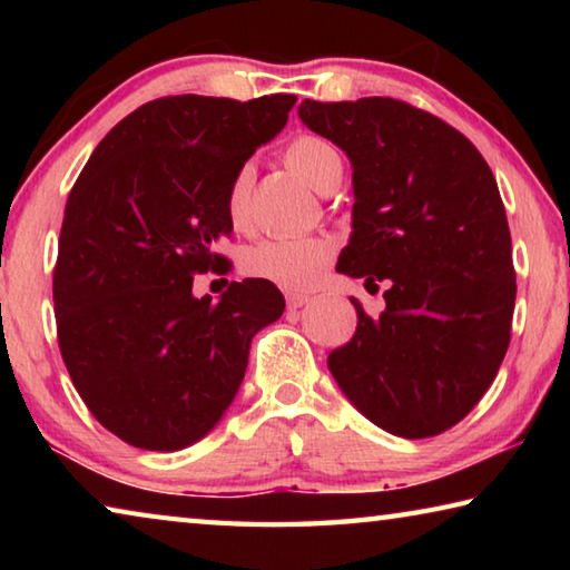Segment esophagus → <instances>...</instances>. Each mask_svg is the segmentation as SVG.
Segmentation results:
<instances>
[{
	"label": "esophagus",
	"instance_id": "obj_1",
	"mask_svg": "<svg viewBox=\"0 0 570 570\" xmlns=\"http://www.w3.org/2000/svg\"><path fill=\"white\" fill-rule=\"evenodd\" d=\"M308 298H312L308 294L288 292V294H286V306H288V308H302V306L308 302Z\"/></svg>",
	"mask_w": 570,
	"mask_h": 570
}]
</instances>
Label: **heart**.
<instances>
[{
	"instance_id": "1",
	"label": "heart",
	"mask_w": 570,
	"mask_h": 570,
	"mask_svg": "<svg viewBox=\"0 0 570 570\" xmlns=\"http://www.w3.org/2000/svg\"><path fill=\"white\" fill-rule=\"evenodd\" d=\"M284 163L320 193L334 190L344 176L340 150L320 135L294 138L284 148ZM250 186H254V168L250 163H244L234 170L224 196L226 218L236 230H246L250 226ZM332 256V244L320 236L266 238L246 248L244 272L278 288H288V292H306L320 282Z\"/></svg>"
}]
</instances>
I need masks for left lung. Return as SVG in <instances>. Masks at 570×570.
<instances>
[{"mask_svg":"<svg viewBox=\"0 0 570 570\" xmlns=\"http://www.w3.org/2000/svg\"><path fill=\"white\" fill-rule=\"evenodd\" d=\"M298 118L354 168L336 272L390 284L380 316L352 298L356 332L326 364L377 428L435 438L482 400L510 344L515 268L493 170L460 130L404 100H304Z\"/></svg>","mask_w":570,"mask_h":570,"instance_id":"8db88e82","label":"left lung"}]
</instances>
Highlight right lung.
<instances>
[{
    "label": "right lung",
    "mask_w": 570,
    "mask_h": 570,
    "mask_svg": "<svg viewBox=\"0 0 570 570\" xmlns=\"http://www.w3.org/2000/svg\"><path fill=\"white\" fill-rule=\"evenodd\" d=\"M294 95L158 98L105 135L65 206L52 276L57 342L92 417L140 450L188 448L244 380L250 340L284 312L262 278L218 302L193 276L228 272L216 246L234 170L284 128Z\"/></svg>",
    "instance_id": "1"
}]
</instances>
